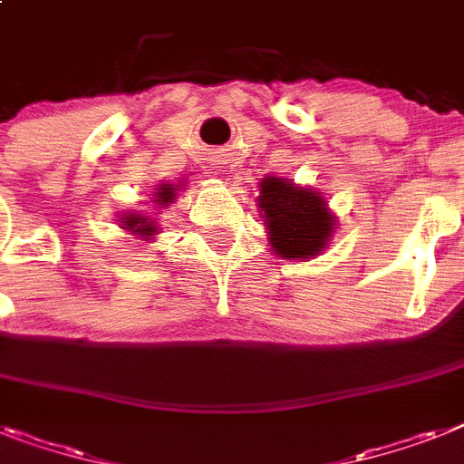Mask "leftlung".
Wrapping results in <instances>:
<instances>
[{
  "instance_id": "1",
  "label": "left lung",
  "mask_w": 464,
  "mask_h": 464,
  "mask_svg": "<svg viewBox=\"0 0 464 464\" xmlns=\"http://www.w3.org/2000/svg\"><path fill=\"white\" fill-rule=\"evenodd\" d=\"M258 201L266 213L270 246L282 258H308L327 246L334 218L320 194L279 178H266L260 182Z\"/></svg>"
}]
</instances>
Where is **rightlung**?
I'll list each match as a JSON object with an SVG mask.
<instances>
[{
  "label": "right lung",
  "mask_w": 464,
  "mask_h": 464,
  "mask_svg": "<svg viewBox=\"0 0 464 464\" xmlns=\"http://www.w3.org/2000/svg\"><path fill=\"white\" fill-rule=\"evenodd\" d=\"M172 194H175V187L172 185H160L159 187V191H156L154 194V201L156 204H160V206H166V204H170V198H172ZM122 220V225H125V229H130V232H135V235H141V237H151L154 235V225L149 223V218H141V216H135V213H132V216H122L121 218Z\"/></svg>",
  "instance_id": "1"
}]
</instances>
